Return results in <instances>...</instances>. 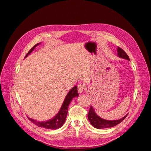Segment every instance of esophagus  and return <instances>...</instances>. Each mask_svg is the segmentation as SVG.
I'll use <instances>...</instances> for the list:
<instances>
[{"label": "esophagus", "instance_id": "obj_1", "mask_svg": "<svg viewBox=\"0 0 151 151\" xmlns=\"http://www.w3.org/2000/svg\"><path fill=\"white\" fill-rule=\"evenodd\" d=\"M85 89V86L82 83H79L77 86V90H78L79 93H82Z\"/></svg>", "mask_w": 151, "mask_h": 151}]
</instances>
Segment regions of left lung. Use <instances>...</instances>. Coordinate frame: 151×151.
Wrapping results in <instances>:
<instances>
[{
  "mask_svg": "<svg viewBox=\"0 0 151 151\" xmlns=\"http://www.w3.org/2000/svg\"><path fill=\"white\" fill-rule=\"evenodd\" d=\"M118 52V55L120 58H123L127 59L128 60H130V58L128 56V55L125 53V52L120 47H118L117 49ZM127 115H125L124 117L121 118L120 120H104L103 118L99 117L94 111V109L92 106H90L89 111L88 112V119L94 127L98 129H104V128H110L113 127L118 125V123L122 122L125 118L127 117Z\"/></svg>",
  "mask_w": 151,
  "mask_h": 151,
  "instance_id": "obj_1",
  "label": "left lung"
}]
</instances>
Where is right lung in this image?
<instances>
[{"label": "right lung", "instance_id": "right-lung-1", "mask_svg": "<svg viewBox=\"0 0 151 151\" xmlns=\"http://www.w3.org/2000/svg\"><path fill=\"white\" fill-rule=\"evenodd\" d=\"M38 45V43L35 45V46L29 50L28 53L26 55L25 57L28 56ZM78 95L79 94L77 93V86H74V88H72V89L69 91V92H68V93L66 96L65 99L62 104V106L60 109V111H59L57 115L55 117H53L52 120H50L46 122H38V121L31 119V118L29 117H28V119L31 122L35 123V124H36V125L38 126L39 127H43V128H45V129H52V130L58 129L63 125V123H64L65 121L66 116L68 112V105H69L70 101H72V98L76 96H78Z\"/></svg>", "mask_w": 151, "mask_h": 151}]
</instances>
